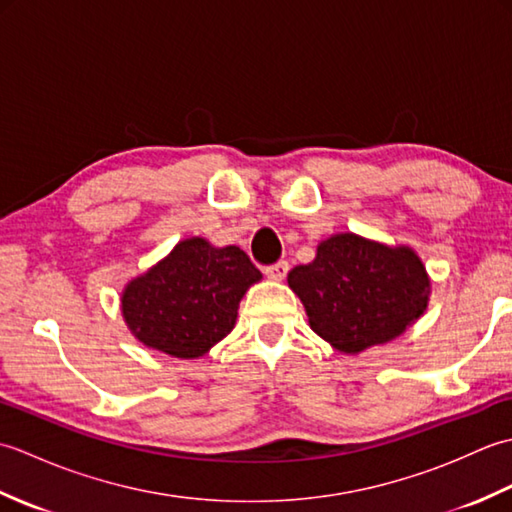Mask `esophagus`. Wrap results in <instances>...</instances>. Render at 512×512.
<instances>
[{
    "label": "esophagus",
    "instance_id": "34e87169",
    "mask_svg": "<svg viewBox=\"0 0 512 512\" xmlns=\"http://www.w3.org/2000/svg\"><path fill=\"white\" fill-rule=\"evenodd\" d=\"M288 270H290V264H288V262H277V264L266 266L264 273H266V277H270V279L281 281V279H286Z\"/></svg>",
    "mask_w": 512,
    "mask_h": 512
}]
</instances>
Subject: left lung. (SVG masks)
<instances>
[{"label": "left lung", "instance_id": "obj_1", "mask_svg": "<svg viewBox=\"0 0 512 512\" xmlns=\"http://www.w3.org/2000/svg\"><path fill=\"white\" fill-rule=\"evenodd\" d=\"M288 284L310 328L343 354L396 339L429 301V277L411 248L352 233L325 239L314 262L290 270Z\"/></svg>", "mask_w": 512, "mask_h": 512}]
</instances>
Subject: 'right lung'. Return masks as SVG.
Masks as SVG:
<instances>
[{"label": "right lung", "mask_w": 512, "mask_h": 512, "mask_svg": "<svg viewBox=\"0 0 512 512\" xmlns=\"http://www.w3.org/2000/svg\"><path fill=\"white\" fill-rule=\"evenodd\" d=\"M262 273L242 248L184 239L123 292L129 330L156 350L198 358L233 330L237 306Z\"/></svg>", "instance_id": "add662e5"}]
</instances>
